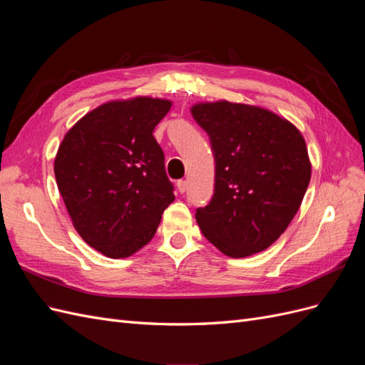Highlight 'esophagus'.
I'll return each instance as SVG.
<instances>
[{
  "mask_svg": "<svg viewBox=\"0 0 365 365\" xmlns=\"http://www.w3.org/2000/svg\"><path fill=\"white\" fill-rule=\"evenodd\" d=\"M176 187H178V192H180V193H184V192L187 190V181L180 180L178 182H176Z\"/></svg>",
  "mask_w": 365,
  "mask_h": 365,
  "instance_id": "1",
  "label": "esophagus"
}]
</instances>
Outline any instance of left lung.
Returning a JSON list of instances; mask_svg holds the SVG:
<instances>
[{"mask_svg":"<svg viewBox=\"0 0 365 365\" xmlns=\"http://www.w3.org/2000/svg\"><path fill=\"white\" fill-rule=\"evenodd\" d=\"M190 111L207 132L216 163L215 195L196 210L202 235L228 257L267 250L291 224L311 181L302 132L245 103H196Z\"/></svg>","mask_w":365,"mask_h":365,"instance_id":"left-lung-1","label":"left lung"}]
</instances>
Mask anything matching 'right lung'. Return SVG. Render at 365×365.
<instances>
[{
	"mask_svg": "<svg viewBox=\"0 0 365 365\" xmlns=\"http://www.w3.org/2000/svg\"><path fill=\"white\" fill-rule=\"evenodd\" d=\"M170 101L134 97L103 103L65 134L54 176L77 233L106 257L149 244L173 200L153 129Z\"/></svg>",
	"mask_w": 365,
	"mask_h": 365,
	"instance_id": "1",
	"label": "right lung"
}]
</instances>
